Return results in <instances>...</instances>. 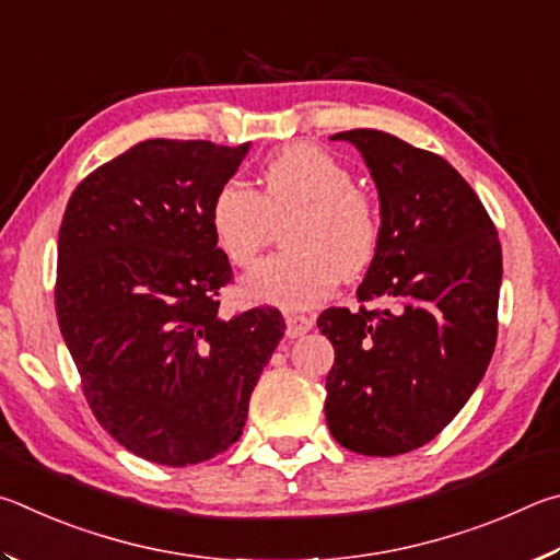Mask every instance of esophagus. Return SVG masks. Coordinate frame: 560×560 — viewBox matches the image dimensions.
<instances>
[{
  "label": "esophagus",
  "mask_w": 560,
  "mask_h": 560,
  "mask_svg": "<svg viewBox=\"0 0 560 560\" xmlns=\"http://www.w3.org/2000/svg\"><path fill=\"white\" fill-rule=\"evenodd\" d=\"M285 325H288V329H285L288 337L295 339V337L307 335L312 325H315V319L307 315H295V312H290V315H285Z\"/></svg>",
  "instance_id": "obj_1"
}]
</instances>
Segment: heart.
I'll list each match as a JSON object with an SVG mask.
<instances>
[{
	"label": "heart",
	"mask_w": 560,
	"mask_h": 560,
	"mask_svg": "<svg viewBox=\"0 0 560 560\" xmlns=\"http://www.w3.org/2000/svg\"><path fill=\"white\" fill-rule=\"evenodd\" d=\"M282 229L285 253L262 260L243 280V295L282 307H312L337 280H354L374 262L381 243V213L351 170L317 144L295 142L272 152L258 174V189L238 179L215 189L209 209L213 241L235 268H250Z\"/></svg>",
	"instance_id": "heart-1"
}]
</instances>
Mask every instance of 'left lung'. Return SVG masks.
<instances>
[{"mask_svg":"<svg viewBox=\"0 0 560 560\" xmlns=\"http://www.w3.org/2000/svg\"><path fill=\"white\" fill-rule=\"evenodd\" d=\"M335 140L354 142L374 176L381 243L357 290L361 307L317 319L335 347L325 416L341 447L394 457L443 433L482 381L497 345L502 243L440 154L366 127Z\"/></svg>","mask_w":560,"mask_h":560,"instance_id":"obj_1","label":"left lung"}]
</instances>
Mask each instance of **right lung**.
Listing matches in <instances>:
<instances>
[{"instance_id": "add662e5", "label": "right lung", "mask_w": 560, "mask_h": 560, "mask_svg": "<svg viewBox=\"0 0 560 560\" xmlns=\"http://www.w3.org/2000/svg\"><path fill=\"white\" fill-rule=\"evenodd\" d=\"M248 150L137 142L75 186L58 231L56 317L83 396L117 443L156 465L203 463L241 438L285 335L268 305L219 317L233 270L209 209Z\"/></svg>"}]
</instances>
